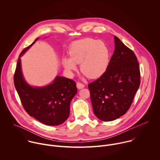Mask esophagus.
<instances>
[{
    "label": "esophagus",
    "mask_w": 160,
    "mask_h": 160,
    "mask_svg": "<svg viewBox=\"0 0 160 160\" xmlns=\"http://www.w3.org/2000/svg\"><path fill=\"white\" fill-rule=\"evenodd\" d=\"M77 88L78 89H82V88L85 87V85L82 83H80V82H77Z\"/></svg>",
    "instance_id": "esophagus-1"
}]
</instances>
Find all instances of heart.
Here are the masks:
<instances>
[{"label": "heart", "instance_id": "heart-1", "mask_svg": "<svg viewBox=\"0 0 160 160\" xmlns=\"http://www.w3.org/2000/svg\"><path fill=\"white\" fill-rule=\"evenodd\" d=\"M70 58H63L62 65L69 72L77 70L80 63V70L90 78H98L106 72L109 64L110 52L106 45L101 40L87 38L78 40L70 48Z\"/></svg>", "mask_w": 160, "mask_h": 160}]
</instances>
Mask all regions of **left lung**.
Returning <instances> with one entry per match:
<instances>
[{
    "mask_svg": "<svg viewBox=\"0 0 160 160\" xmlns=\"http://www.w3.org/2000/svg\"><path fill=\"white\" fill-rule=\"evenodd\" d=\"M115 51L106 72L88 85L95 115L104 122L123 116L130 108L141 83L134 52L116 36Z\"/></svg>",
    "mask_w": 160,
    "mask_h": 160,
    "instance_id": "obj_1",
    "label": "left lung"
}]
</instances>
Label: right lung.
<instances>
[{"instance_id":"1","label":"right lung","mask_w":160,"mask_h":160,"mask_svg":"<svg viewBox=\"0 0 160 160\" xmlns=\"http://www.w3.org/2000/svg\"><path fill=\"white\" fill-rule=\"evenodd\" d=\"M38 38L19 54L14 83L21 104L30 116L46 125H59L70 115V102L77 93L76 83L59 76L52 83L41 87H33L26 82L21 72L20 58Z\"/></svg>"}]
</instances>
